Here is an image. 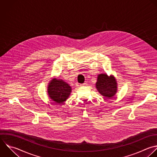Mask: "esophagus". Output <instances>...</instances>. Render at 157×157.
Returning <instances> with one entry per match:
<instances>
[{"label": "esophagus", "mask_w": 157, "mask_h": 157, "mask_svg": "<svg viewBox=\"0 0 157 157\" xmlns=\"http://www.w3.org/2000/svg\"><path fill=\"white\" fill-rule=\"evenodd\" d=\"M88 85V83H86V82H85V83H82V84H80V86H86Z\"/></svg>", "instance_id": "obj_1"}]
</instances>
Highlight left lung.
<instances>
[{
  "instance_id": "1",
  "label": "left lung",
  "mask_w": 157,
  "mask_h": 157,
  "mask_svg": "<svg viewBox=\"0 0 157 157\" xmlns=\"http://www.w3.org/2000/svg\"><path fill=\"white\" fill-rule=\"evenodd\" d=\"M117 82L113 75L109 76L106 73L98 75L96 88L98 92L107 98H112L117 92Z\"/></svg>"
}]
</instances>
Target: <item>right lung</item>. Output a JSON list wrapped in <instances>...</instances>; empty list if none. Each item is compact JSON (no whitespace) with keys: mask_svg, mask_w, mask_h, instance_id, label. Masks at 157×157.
Returning <instances> with one entry per match:
<instances>
[{"mask_svg":"<svg viewBox=\"0 0 157 157\" xmlns=\"http://www.w3.org/2000/svg\"><path fill=\"white\" fill-rule=\"evenodd\" d=\"M47 92L52 101L60 104L68 99L72 92V88L62 79L53 78L48 83Z\"/></svg>","mask_w":157,"mask_h":157,"instance_id":"1","label":"right lung"}]
</instances>
